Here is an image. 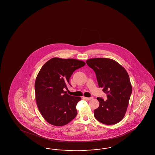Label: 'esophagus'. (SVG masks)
I'll return each mask as SVG.
<instances>
[{
  "label": "esophagus",
  "instance_id": "1",
  "mask_svg": "<svg viewBox=\"0 0 155 155\" xmlns=\"http://www.w3.org/2000/svg\"><path fill=\"white\" fill-rule=\"evenodd\" d=\"M84 98L86 100H87V101H90V100H91V99L93 98V97H84Z\"/></svg>",
  "mask_w": 155,
  "mask_h": 155
}]
</instances>
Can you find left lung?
Wrapping results in <instances>:
<instances>
[{
	"label": "left lung",
	"instance_id": "obj_1",
	"mask_svg": "<svg viewBox=\"0 0 155 155\" xmlns=\"http://www.w3.org/2000/svg\"><path fill=\"white\" fill-rule=\"evenodd\" d=\"M86 63L95 71L99 87L103 88L107 98L104 101L97 97L99 106L94 110V117L106 125L117 124L125 115L132 90L127 71L110 58H91Z\"/></svg>",
	"mask_w": 155,
	"mask_h": 155
}]
</instances>
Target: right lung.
I'll return each instance as SVG.
<instances>
[{
  "label": "right lung",
  "mask_w": 155,
  "mask_h": 155,
  "mask_svg": "<svg viewBox=\"0 0 155 155\" xmlns=\"http://www.w3.org/2000/svg\"><path fill=\"white\" fill-rule=\"evenodd\" d=\"M85 62L75 59L53 58L42 66L36 77L35 89L38 109L49 124H67L77 116L76 105L80 97L71 96L64 90L73 73Z\"/></svg>",
  "instance_id": "obj_1"
}]
</instances>
